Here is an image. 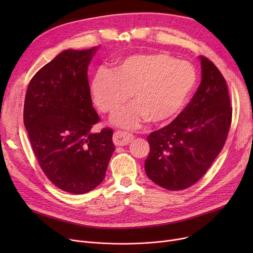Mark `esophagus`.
Returning <instances> with one entry per match:
<instances>
[{
    "instance_id": "34e87169",
    "label": "esophagus",
    "mask_w": 253,
    "mask_h": 253,
    "mask_svg": "<svg viewBox=\"0 0 253 253\" xmlns=\"http://www.w3.org/2000/svg\"><path fill=\"white\" fill-rule=\"evenodd\" d=\"M133 135L126 131H116L113 136V141L116 145H126L133 140Z\"/></svg>"
}]
</instances>
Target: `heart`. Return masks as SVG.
Returning <instances> with one entry per match:
<instances>
[{
  "instance_id": "heart-1",
  "label": "heart",
  "mask_w": 253,
  "mask_h": 253,
  "mask_svg": "<svg viewBox=\"0 0 253 253\" xmlns=\"http://www.w3.org/2000/svg\"><path fill=\"white\" fill-rule=\"evenodd\" d=\"M196 71L187 62L165 53H141L126 57L110 72L99 70L91 92L104 113L118 111L128 100L133 102L112 117V123L135 128L150 119L161 123L174 117L184 105L196 83Z\"/></svg>"
}]
</instances>
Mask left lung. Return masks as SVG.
<instances>
[{
    "label": "left lung",
    "instance_id": "1",
    "mask_svg": "<svg viewBox=\"0 0 253 253\" xmlns=\"http://www.w3.org/2000/svg\"><path fill=\"white\" fill-rule=\"evenodd\" d=\"M202 79L184 110L164 128L148 136L150 154L144 162L148 177L160 187L184 190L200 179L227 140L232 108L225 80L204 56Z\"/></svg>",
    "mask_w": 253,
    "mask_h": 253
}]
</instances>
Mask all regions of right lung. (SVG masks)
Wrapping results in <instances>:
<instances>
[{
    "label": "right lung",
    "mask_w": 253,
    "mask_h": 253,
    "mask_svg": "<svg viewBox=\"0 0 253 253\" xmlns=\"http://www.w3.org/2000/svg\"><path fill=\"white\" fill-rule=\"evenodd\" d=\"M97 49L59 53L33 77L24 100V126L40 167L57 188L77 195L101 183L115 151L112 129L91 132L99 117L87 71Z\"/></svg>",
    "instance_id": "add662e5"
}]
</instances>
